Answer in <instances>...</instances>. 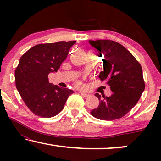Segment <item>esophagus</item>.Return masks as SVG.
Segmentation results:
<instances>
[{"instance_id": "esophagus-1", "label": "esophagus", "mask_w": 161, "mask_h": 161, "mask_svg": "<svg viewBox=\"0 0 161 161\" xmlns=\"http://www.w3.org/2000/svg\"><path fill=\"white\" fill-rule=\"evenodd\" d=\"M80 95L83 97H87L89 96V94L87 93H85V92H80Z\"/></svg>"}]
</instances>
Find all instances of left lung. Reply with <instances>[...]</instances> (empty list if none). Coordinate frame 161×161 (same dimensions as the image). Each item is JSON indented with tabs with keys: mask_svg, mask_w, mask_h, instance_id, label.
I'll return each instance as SVG.
<instances>
[{
	"mask_svg": "<svg viewBox=\"0 0 161 161\" xmlns=\"http://www.w3.org/2000/svg\"><path fill=\"white\" fill-rule=\"evenodd\" d=\"M89 42L103 57L99 77L102 81H106L113 92L109 97L96 93L100 104L91 114L101 120L118 119L135 106L145 89L142 66L116 42L89 40Z\"/></svg>",
	"mask_w": 161,
	"mask_h": 161,
	"instance_id": "obj_1",
	"label": "left lung"
}]
</instances>
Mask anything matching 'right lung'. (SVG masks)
Here are the masks:
<instances>
[{"label":"right lung","instance_id":"add662e5","mask_svg":"<svg viewBox=\"0 0 161 161\" xmlns=\"http://www.w3.org/2000/svg\"><path fill=\"white\" fill-rule=\"evenodd\" d=\"M76 41L39 44L19 59L15 83L25 104L35 115L50 118L62 111L71 89L50 83L48 75L56 72Z\"/></svg>","mask_w":161,"mask_h":161}]
</instances>
